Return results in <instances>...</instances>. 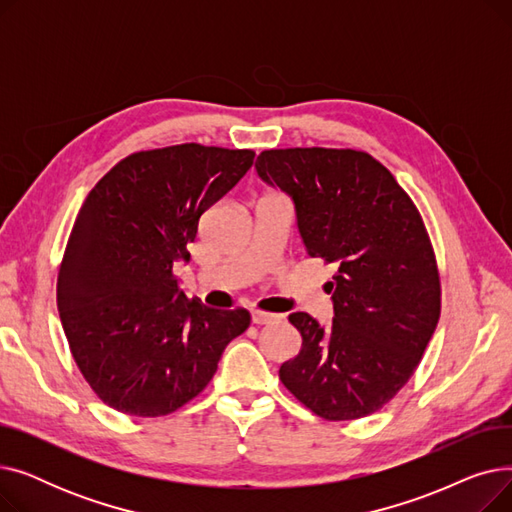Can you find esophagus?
<instances>
[{"label": "esophagus", "instance_id": "obj_1", "mask_svg": "<svg viewBox=\"0 0 512 512\" xmlns=\"http://www.w3.org/2000/svg\"><path fill=\"white\" fill-rule=\"evenodd\" d=\"M251 319H253V324H257V326H265V324H274V321L280 319V315L265 313V311H253Z\"/></svg>", "mask_w": 512, "mask_h": 512}]
</instances>
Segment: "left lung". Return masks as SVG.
I'll return each mask as SVG.
<instances>
[{"instance_id":"obj_1","label":"left lung","mask_w":512,"mask_h":512,"mask_svg":"<svg viewBox=\"0 0 512 512\" xmlns=\"http://www.w3.org/2000/svg\"><path fill=\"white\" fill-rule=\"evenodd\" d=\"M257 174L294 203L305 251L336 265L334 317L288 319L301 353L280 380L328 421L380 411L409 382L440 319V276L421 215L394 176L355 149H270Z\"/></svg>"}]
</instances>
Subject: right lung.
<instances>
[{
	"instance_id": "1",
	"label": "right lung",
	"mask_w": 512,
	"mask_h": 512,
	"mask_svg": "<svg viewBox=\"0 0 512 512\" xmlns=\"http://www.w3.org/2000/svg\"><path fill=\"white\" fill-rule=\"evenodd\" d=\"M249 149L197 143L132 153L80 207L58 274V311L93 392L120 413L161 417L213 378L247 309H209L172 267L201 215L253 166Z\"/></svg>"
}]
</instances>
